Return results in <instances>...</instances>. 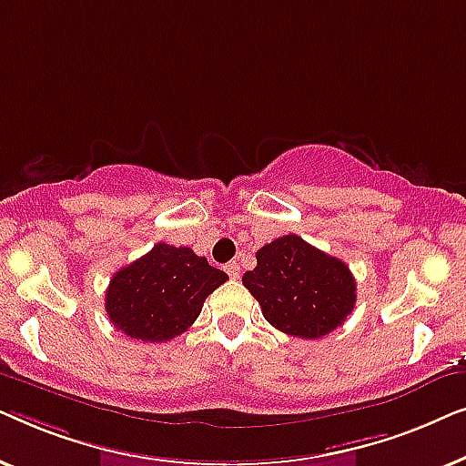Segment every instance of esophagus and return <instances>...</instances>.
<instances>
[{"instance_id": "1", "label": "esophagus", "mask_w": 466, "mask_h": 466, "mask_svg": "<svg viewBox=\"0 0 466 466\" xmlns=\"http://www.w3.org/2000/svg\"><path fill=\"white\" fill-rule=\"evenodd\" d=\"M225 271L228 273V278H233V279H238V278H239V265L235 263V260H231V263H227Z\"/></svg>"}]
</instances>
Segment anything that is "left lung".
Wrapping results in <instances>:
<instances>
[{"label": "left lung", "instance_id": "1", "mask_svg": "<svg viewBox=\"0 0 466 466\" xmlns=\"http://www.w3.org/2000/svg\"><path fill=\"white\" fill-rule=\"evenodd\" d=\"M241 282L271 327L303 339L341 327L356 303L350 267L292 233L260 248L257 267Z\"/></svg>", "mask_w": 466, "mask_h": 466}]
</instances>
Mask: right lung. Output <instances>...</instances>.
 Instances as JSON below:
<instances>
[{
    "mask_svg": "<svg viewBox=\"0 0 466 466\" xmlns=\"http://www.w3.org/2000/svg\"><path fill=\"white\" fill-rule=\"evenodd\" d=\"M227 279L225 271L190 248L157 244L114 273L106 290V311L131 339L169 341L197 320L203 301Z\"/></svg>",
    "mask_w": 466,
    "mask_h": 466,
    "instance_id": "obj_1",
    "label": "right lung"
}]
</instances>
